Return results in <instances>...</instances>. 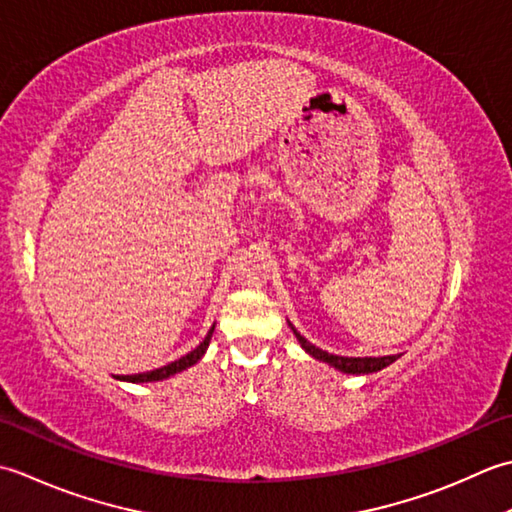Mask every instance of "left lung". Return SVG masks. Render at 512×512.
<instances>
[{
  "label": "left lung",
  "mask_w": 512,
  "mask_h": 512,
  "mask_svg": "<svg viewBox=\"0 0 512 512\" xmlns=\"http://www.w3.org/2000/svg\"><path fill=\"white\" fill-rule=\"evenodd\" d=\"M294 329V327H291ZM298 342L302 344V349H305L307 353H311L316 360H322V362H329L331 367H336L338 371L342 373H373V371H380L384 367H389L391 362L398 360L400 356H384V358H342V356H331V353L322 351L318 347H314L307 338H302L300 333L294 329Z\"/></svg>",
  "instance_id": "8db88e82"
}]
</instances>
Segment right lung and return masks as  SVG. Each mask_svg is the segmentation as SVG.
Instances as JSON below:
<instances>
[{"label": "right lung", "mask_w": 512, "mask_h": 512, "mask_svg": "<svg viewBox=\"0 0 512 512\" xmlns=\"http://www.w3.org/2000/svg\"><path fill=\"white\" fill-rule=\"evenodd\" d=\"M212 333H214V327H212L210 331H207L205 340H203L201 344H198L196 349H192L190 353H187V356H183V358H179V360H174V362H170V364H165V367H161V369L145 371V373H134V375H123L121 380H128V382H154V380L170 378V375L179 373V371H183V369H187V367H192V364H196L198 360H201V356H203L205 349H207V344H210V340H212Z\"/></svg>", "instance_id": "1"}]
</instances>
